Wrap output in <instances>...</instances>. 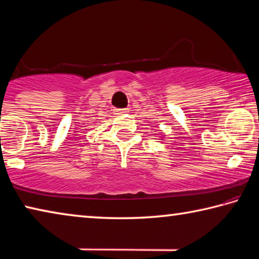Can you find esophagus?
Here are the masks:
<instances>
[{"instance_id":"obj_1","label":"esophagus","mask_w":259,"mask_h":259,"mask_svg":"<svg viewBox=\"0 0 259 259\" xmlns=\"http://www.w3.org/2000/svg\"><path fill=\"white\" fill-rule=\"evenodd\" d=\"M114 112H115V114H125L129 112L128 108H119V109H114Z\"/></svg>"}]
</instances>
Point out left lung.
Instances as JSON below:
<instances>
[{
    "instance_id": "obj_1",
    "label": "left lung",
    "mask_w": 259,
    "mask_h": 259,
    "mask_svg": "<svg viewBox=\"0 0 259 259\" xmlns=\"http://www.w3.org/2000/svg\"><path fill=\"white\" fill-rule=\"evenodd\" d=\"M162 140H163V138H162Z\"/></svg>"
}]
</instances>
